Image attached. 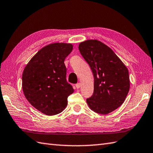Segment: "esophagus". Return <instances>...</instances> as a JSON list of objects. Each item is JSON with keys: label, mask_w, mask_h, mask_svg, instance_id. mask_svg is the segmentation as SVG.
Returning <instances> with one entry per match:
<instances>
[{"label": "esophagus", "mask_w": 153, "mask_h": 153, "mask_svg": "<svg viewBox=\"0 0 153 153\" xmlns=\"http://www.w3.org/2000/svg\"><path fill=\"white\" fill-rule=\"evenodd\" d=\"M76 88H77V89H79V88H80V83H77L76 84Z\"/></svg>", "instance_id": "34e87169"}]
</instances>
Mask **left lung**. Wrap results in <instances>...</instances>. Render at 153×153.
Returning a JSON list of instances; mask_svg holds the SVG:
<instances>
[{
  "instance_id": "left-lung-1",
  "label": "left lung",
  "mask_w": 153,
  "mask_h": 153,
  "mask_svg": "<svg viewBox=\"0 0 153 153\" xmlns=\"http://www.w3.org/2000/svg\"><path fill=\"white\" fill-rule=\"evenodd\" d=\"M81 55L94 74L93 95L86 100L97 113L107 114L124 103L130 90L127 67L109 47L97 40L80 43Z\"/></svg>"
}]
</instances>
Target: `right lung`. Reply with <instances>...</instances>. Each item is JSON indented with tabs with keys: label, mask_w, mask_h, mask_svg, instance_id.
<instances>
[{
	"label": "right lung",
	"mask_w": 153,
	"mask_h": 153,
	"mask_svg": "<svg viewBox=\"0 0 153 153\" xmlns=\"http://www.w3.org/2000/svg\"><path fill=\"white\" fill-rule=\"evenodd\" d=\"M73 45L53 43L40 49L25 67L22 88L26 99L37 110L49 116L60 113L74 92L67 82L66 57Z\"/></svg>",
	"instance_id": "obj_1"
}]
</instances>
